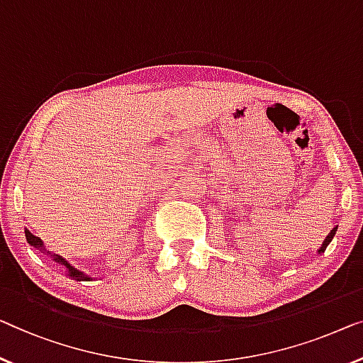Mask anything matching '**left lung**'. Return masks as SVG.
<instances>
[{
  "mask_svg": "<svg viewBox=\"0 0 363 363\" xmlns=\"http://www.w3.org/2000/svg\"><path fill=\"white\" fill-rule=\"evenodd\" d=\"M336 231H337V228H333V230H331V233H329V235H328V238H326V240H324L323 246L320 247V251H318V252H324V250H326L329 242H331V240H333V238H334V235H336Z\"/></svg>",
  "mask_w": 363,
  "mask_h": 363,
  "instance_id": "8db88e82",
  "label": "left lung"
}]
</instances>
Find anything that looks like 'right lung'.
<instances>
[{
    "instance_id": "right-lung-1",
    "label": "right lung",
    "mask_w": 363,
    "mask_h": 363,
    "mask_svg": "<svg viewBox=\"0 0 363 363\" xmlns=\"http://www.w3.org/2000/svg\"><path fill=\"white\" fill-rule=\"evenodd\" d=\"M26 240H27V242H29L30 246H34V247H37V250H40V251H43V245H42V240L40 238H37V236H34L30 233L29 230H26ZM53 261L55 262H58V264H62V266H65L68 269V275L69 277H73V279H77V280H89V277H86V275H83L81 272H78L77 269H73L72 266H69V264L65 261V259L62 257V256H58V254H53Z\"/></svg>"
}]
</instances>
